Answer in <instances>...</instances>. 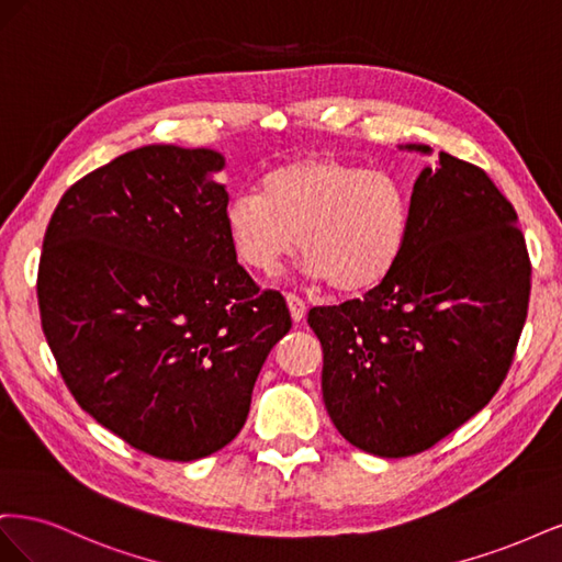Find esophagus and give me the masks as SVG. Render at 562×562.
Wrapping results in <instances>:
<instances>
[{"label": "esophagus", "instance_id": "esophagus-1", "mask_svg": "<svg viewBox=\"0 0 562 562\" xmlns=\"http://www.w3.org/2000/svg\"><path fill=\"white\" fill-rule=\"evenodd\" d=\"M285 302H288V310H291V316L295 323H300L304 318V314H307V302H304L302 297L288 293L285 295Z\"/></svg>", "mask_w": 562, "mask_h": 562}]
</instances>
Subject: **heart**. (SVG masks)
I'll list each match as a JSON object with an SVG mask.
<instances>
[{
    "label": "heart",
    "instance_id": "b5f03b06",
    "mask_svg": "<svg viewBox=\"0 0 562 562\" xmlns=\"http://www.w3.org/2000/svg\"><path fill=\"white\" fill-rule=\"evenodd\" d=\"M225 232L236 260L258 274H277L300 246L314 281L366 295L403 262L413 199L396 176L307 155L267 171L258 196H234Z\"/></svg>",
    "mask_w": 562,
    "mask_h": 562
}]
</instances>
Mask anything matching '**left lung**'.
Listing matches in <instances>:
<instances>
[{"instance_id": "obj_1", "label": "left lung", "mask_w": 562, "mask_h": 562, "mask_svg": "<svg viewBox=\"0 0 562 562\" xmlns=\"http://www.w3.org/2000/svg\"><path fill=\"white\" fill-rule=\"evenodd\" d=\"M431 155L429 145H398ZM396 274L310 312L323 403L351 446L411 457L481 413L514 361L530 300L518 215L479 166L438 151L413 184Z\"/></svg>"}]
</instances>
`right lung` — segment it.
<instances>
[{
	"label": "right lung",
	"mask_w": 562,
	"mask_h": 562,
	"mask_svg": "<svg viewBox=\"0 0 562 562\" xmlns=\"http://www.w3.org/2000/svg\"><path fill=\"white\" fill-rule=\"evenodd\" d=\"M215 149L145 145L75 182L44 236L46 342L77 403L135 450L192 462L246 424L293 321L225 232Z\"/></svg>",
	"instance_id": "right-lung-1"
}]
</instances>
